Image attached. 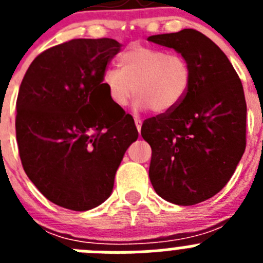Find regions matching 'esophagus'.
Wrapping results in <instances>:
<instances>
[{"label":"esophagus","instance_id":"1","mask_svg":"<svg viewBox=\"0 0 263 263\" xmlns=\"http://www.w3.org/2000/svg\"><path fill=\"white\" fill-rule=\"evenodd\" d=\"M134 122H136V126L138 129V132H141V127H142V121L139 120V118H134Z\"/></svg>","mask_w":263,"mask_h":263}]
</instances>
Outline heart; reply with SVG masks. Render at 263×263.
<instances>
[{
	"instance_id": "obj_1",
	"label": "heart",
	"mask_w": 263,
	"mask_h": 263,
	"mask_svg": "<svg viewBox=\"0 0 263 263\" xmlns=\"http://www.w3.org/2000/svg\"><path fill=\"white\" fill-rule=\"evenodd\" d=\"M117 68L104 71L101 85L113 105L125 108L136 95V108L166 115L182 104L192 84V67L183 55L133 45L118 57Z\"/></svg>"
}]
</instances>
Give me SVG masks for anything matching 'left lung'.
<instances>
[{
  "label": "left lung",
  "mask_w": 263,
  "mask_h": 263,
  "mask_svg": "<svg viewBox=\"0 0 263 263\" xmlns=\"http://www.w3.org/2000/svg\"><path fill=\"white\" fill-rule=\"evenodd\" d=\"M174 48L192 67V84L173 111L147 118L141 134L152 146L148 168L155 192L194 205L225 187L246 146L242 83L217 45L194 29L148 36Z\"/></svg>",
  "instance_id": "obj_1"
}]
</instances>
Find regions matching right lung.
I'll list each match as a JSON object with an SVG mask.
<instances>
[{
  "label": "right lung",
  "instance_id": "obj_1",
  "mask_svg": "<svg viewBox=\"0 0 263 263\" xmlns=\"http://www.w3.org/2000/svg\"><path fill=\"white\" fill-rule=\"evenodd\" d=\"M120 50L115 39H72L38 55L21 83L15 133L23 170L43 196L67 210L104 203L138 138L133 117L101 85Z\"/></svg>",
  "mask_w": 263,
  "mask_h": 263
}]
</instances>
